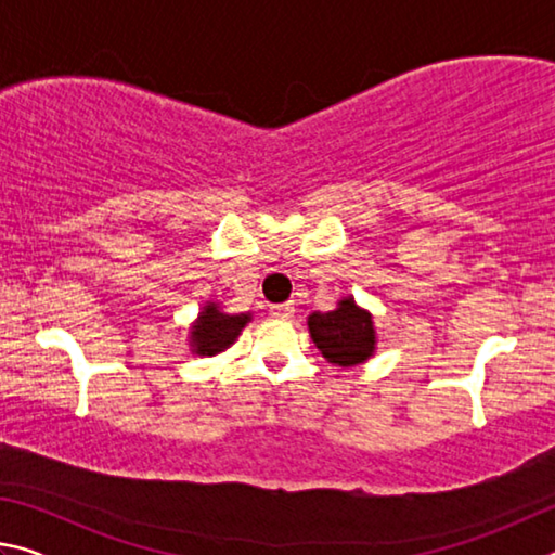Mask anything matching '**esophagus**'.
Segmentation results:
<instances>
[{
	"label": "esophagus",
	"mask_w": 555,
	"mask_h": 555,
	"mask_svg": "<svg viewBox=\"0 0 555 555\" xmlns=\"http://www.w3.org/2000/svg\"><path fill=\"white\" fill-rule=\"evenodd\" d=\"M269 313L274 315V318H291V315L296 313V306H294V300H288V304L271 306V308H269Z\"/></svg>",
	"instance_id": "34e87169"
}]
</instances>
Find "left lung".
<instances>
[{"label": "left lung", "mask_w": 555, "mask_h": 555, "mask_svg": "<svg viewBox=\"0 0 555 555\" xmlns=\"http://www.w3.org/2000/svg\"><path fill=\"white\" fill-rule=\"evenodd\" d=\"M311 337L327 362L352 367L367 360L374 350V331L370 313L360 311L352 298L340 300L331 313H313L308 318Z\"/></svg>", "instance_id": "1"}]
</instances>
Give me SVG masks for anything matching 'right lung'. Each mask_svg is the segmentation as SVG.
Listing matches in <instances>:
<instances>
[{
    "label": "right lung",
    "instance_id": "obj_1",
    "mask_svg": "<svg viewBox=\"0 0 555 555\" xmlns=\"http://www.w3.org/2000/svg\"><path fill=\"white\" fill-rule=\"evenodd\" d=\"M249 315H228L220 313L218 306H208L201 313L198 323L193 325V343L198 354H215L222 352L224 347L234 343V337L242 333L247 325Z\"/></svg>",
    "mask_w": 555,
    "mask_h": 555
}]
</instances>
